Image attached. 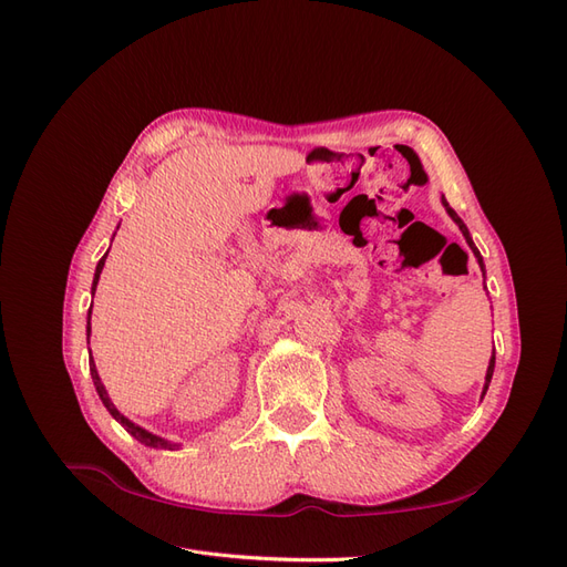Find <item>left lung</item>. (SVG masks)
<instances>
[{"mask_svg":"<svg viewBox=\"0 0 567 567\" xmlns=\"http://www.w3.org/2000/svg\"><path fill=\"white\" fill-rule=\"evenodd\" d=\"M442 205H444V210H447V215L454 219V225L461 229V234H463V238H466V244H468V248L473 250V255H475V260H477V265H480V271H483V279H485V262H483V255H480V250L475 248V244H473V238H471V231H468V227L463 225V219L450 208V203L442 198ZM494 350H492V357H489V364H487V373H485V385H483V394H480V398H485L487 394V388H489V383H492V373H494Z\"/></svg>","mask_w":567,"mask_h":567,"instance_id":"8db88e82","label":"left lung"}]
</instances>
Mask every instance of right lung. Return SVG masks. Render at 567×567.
<instances>
[{"label": "right lung", "mask_w": 567, "mask_h": 567, "mask_svg": "<svg viewBox=\"0 0 567 567\" xmlns=\"http://www.w3.org/2000/svg\"><path fill=\"white\" fill-rule=\"evenodd\" d=\"M120 227V225H117ZM115 236V234H113ZM109 255V252H106ZM106 255L101 257L99 260V265H96V271H94V281H92V296L96 293V284H99V277H101V269H104V265H106ZM90 336H92V305H90V317H87V342H90ZM90 373H92V381H94V388H96V392H99V400L104 402V406L109 409V414L125 427V431L134 437V440H140L144 447H151V450H169V452H175V450H179L182 444L179 442H173V440H165V437H161V435H153V433H148L146 427H142V425H136L134 421H130L125 414H120L117 411V406L111 402V398H109V392H106V388H104V383H101V379H99V371H96V364H94V359H92V350H90Z\"/></svg>", "instance_id": "right-lung-1"}]
</instances>
